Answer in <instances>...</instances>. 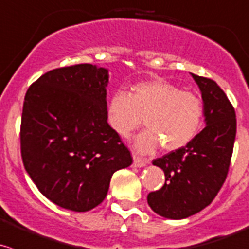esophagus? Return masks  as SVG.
<instances>
[{
    "label": "esophagus",
    "instance_id": "34e87169",
    "mask_svg": "<svg viewBox=\"0 0 249 249\" xmlns=\"http://www.w3.org/2000/svg\"><path fill=\"white\" fill-rule=\"evenodd\" d=\"M147 163H148V160H146V159H142L134 156V163H132V165H134L135 168H142V166L146 165Z\"/></svg>",
    "mask_w": 249,
    "mask_h": 249
}]
</instances>
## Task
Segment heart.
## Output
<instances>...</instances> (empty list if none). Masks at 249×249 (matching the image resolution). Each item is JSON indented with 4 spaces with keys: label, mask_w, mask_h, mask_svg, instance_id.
<instances>
[{
    "label": "heart",
    "mask_w": 249,
    "mask_h": 249,
    "mask_svg": "<svg viewBox=\"0 0 249 249\" xmlns=\"http://www.w3.org/2000/svg\"><path fill=\"white\" fill-rule=\"evenodd\" d=\"M203 103L197 95L164 79L136 84L131 93L118 91L108 105V123L123 137L139 129L144 118L146 131L135 139L141 153H151L159 146L176 151L189 144L199 132Z\"/></svg>",
    "instance_id": "b5f03b06"
}]
</instances>
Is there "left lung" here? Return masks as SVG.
I'll return each mask as SVG.
<instances>
[{
    "instance_id": "obj_1",
    "label": "left lung",
    "mask_w": 249,
    "mask_h": 249,
    "mask_svg": "<svg viewBox=\"0 0 249 249\" xmlns=\"http://www.w3.org/2000/svg\"><path fill=\"white\" fill-rule=\"evenodd\" d=\"M203 100L206 127L185 147L153 160L164 171L165 183L148 194L154 213L185 219L212 203L228 175L236 137V114L225 92L214 80L191 74Z\"/></svg>"
}]
</instances>
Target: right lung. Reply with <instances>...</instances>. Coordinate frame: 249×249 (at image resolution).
I'll return each instance as SVG.
<instances>
[{"mask_svg":"<svg viewBox=\"0 0 249 249\" xmlns=\"http://www.w3.org/2000/svg\"><path fill=\"white\" fill-rule=\"evenodd\" d=\"M108 69L76 64L43 74L26 91L20 125L24 168L57 206L88 212L107 196L112 175L131 165L109 126Z\"/></svg>","mask_w":249,"mask_h":249,"instance_id":"add662e5","label":"right lung"}]
</instances>
